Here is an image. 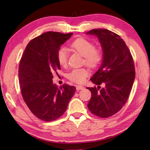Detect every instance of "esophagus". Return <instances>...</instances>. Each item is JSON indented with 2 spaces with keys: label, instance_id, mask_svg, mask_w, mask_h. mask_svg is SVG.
<instances>
[{
  "label": "esophagus",
  "instance_id": "34e87169",
  "mask_svg": "<svg viewBox=\"0 0 150 150\" xmlns=\"http://www.w3.org/2000/svg\"><path fill=\"white\" fill-rule=\"evenodd\" d=\"M76 89H77V90H83V89H84V86H82L78 85V86H76Z\"/></svg>",
  "mask_w": 150,
  "mask_h": 150
}]
</instances>
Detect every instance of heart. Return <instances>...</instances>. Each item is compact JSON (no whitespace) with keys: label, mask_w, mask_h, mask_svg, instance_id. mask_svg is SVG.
<instances>
[{"label":"heart","mask_w":150,"mask_h":150,"mask_svg":"<svg viewBox=\"0 0 150 150\" xmlns=\"http://www.w3.org/2000/svg\"><path fill=\"white\" fill-rule=\"evenodd\" d=\"M69 47L84 57V64L91 68L100 64L103 59V52L99 47H95L91 41L84 38H79L70 44ZM57 58L59 64L66 67L68 64V52L65 47H60L57 53ZM90 75L86 68L73 69L68 74V79L73 82L83 84Z\"/></svg>","instance_id":"heart-1"}]
</instances>
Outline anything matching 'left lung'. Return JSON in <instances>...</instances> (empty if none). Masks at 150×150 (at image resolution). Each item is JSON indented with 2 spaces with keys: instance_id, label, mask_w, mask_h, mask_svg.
I'll list each match as a JSON object with an SVG mask.
<instances>
[{
  "instance_id": "1",
  "label": "left lung",
  "mask_w": 150,
  "mask_h": 150,
  "mask_svg": "<svg viewBox=\"0 0 150 150\" xmlns=\"http://www.w3.org/2000/svg\"><path fill=\"white\" fill-rule=\"evenodd\" d=\"M87 33L97 35L103 50V61L91 77L97 88H87L91 93L88 108L91 113L108 118L119 111L129 96L135 77L131 52L119 35L108 30L96 29ZM105 87L100 89V85Z\"/></svg>"
}]
</instances>
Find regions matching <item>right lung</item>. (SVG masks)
<instances>
[{
	"instance_id": "right-lung-1",
	"label": "right lung",
	"mask_w": 150,
	"mask_h": 150,
	"mask_svg": "<svg viewBox=\"0 0 150 150\" xmlns=\"http://www.w3.org/2000/svg\"><path fill=\"white\" fill-rule=\"evenodd\" d=\"M73 33L48 31L28 44L19 63L18 78L22 98L37 118L55 120L65 112L76 88L64 84L59 88L53 83V73L60 69L57 58L60 46Z\"/></svg>"
}]
</instances>
